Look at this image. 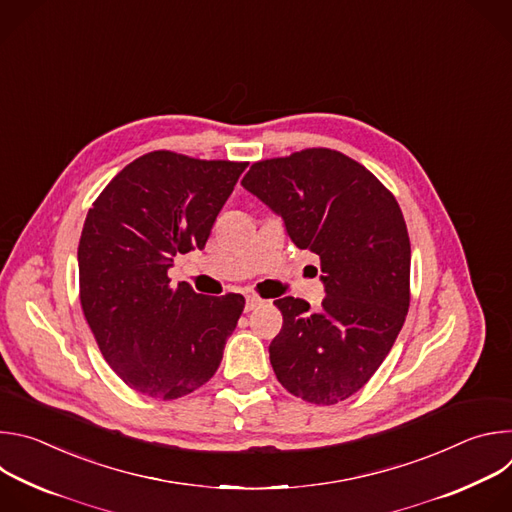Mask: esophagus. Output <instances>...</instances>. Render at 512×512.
<instances>
[{"label":"esophagus","instance_id":"34e87169","mask_svg":"<svg viewBox=\"0 0 512 512\" xmlns=\"http://www.w3.org/2000/svg\"><path fill=\"white\" fill-rule=\"evenodd\" d=\"M261 304H263V300H261V298H257V296H247V302H245V310H247V312H251V310L259 308Z\"/></svg>","mask_w":512,"mask_h":512}]
</instances>
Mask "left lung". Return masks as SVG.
<instances>
[{"label":"left lung","mask_w":512,"mask_h":512,"mask_svg":"<svg viewBox=\"0 0 512 512\" xmlns=\"http://www.w3.org/2000/svg\"><path fill=\"white\" fill-rule=\"evenodd\" d=\"M241 184L281 214L289 239L316 253L324 273L318 312L275 300L283 326L269 344L273 373L308 403L344 401L381 367L409 310L403 212L367 168L328 148L255 162Z\"/></svg>","instance_id":"left-lung-1"}]
</instances>
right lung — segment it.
Returning <instances> with one entry per match:
<instances>
[{
    "instance_id": "obj_1",
    "label": "right lung",
    "mask_w": 512,
    "mask_h": 512,
    "mask_svg": "<svg viewBox=\"0 0 512 512\" xmlns=\"http://www.w3.org/2000/svg\"><path fill=\"white\" fill-rule=\"evenodd\" d=\"M247 162L158 150L125 166L89 208L79 243L81 306L101 354L131 389L178 399L223 360L245 298L170 287L178 253L204 249Z\"/></svg>"
}]
</instances>
